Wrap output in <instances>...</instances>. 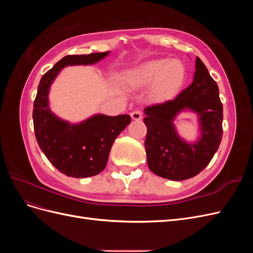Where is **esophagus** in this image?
Returning a JSON list of instances; mask_svg holds the SVG:
<instances>
[{
  "label": "esophagus",
  "mask_w": 253,
  "mask_h": 253,
  "mask_svg": "<svg viewBox=\"0 0 253 253\" xmlns=\"http://www.w3.org/2000/svg\"><path fill=\"white\" fill-rule=\"evenodd\" d=\"M131 117L133 120H136V121H139L142 119V115L139 111H134L131 113Z\"/></svg>",
  "instance_id": "1"
}]
</instances>
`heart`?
<instances>
[{
    "label": "heart",
    "mask_w": 253,
    "mask_h": 253,
    "mask_svg": "<svg viewBox=\"0 0 253 253\" xmlns=\"http://www.w3.org/2000/svg\"><path fill=\"white\" fill-rule=\"evenodd\" d=\"M186 79V67L179 60L151 59L129 70L126 82L129 87L140 89L150 86L153 101L167 102L179 93Z\"/></svg>",
    "instance_id": "heart-1"
}]
</instances>
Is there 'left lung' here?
Listing matches in <instances>:
<instances>
[{"label": "left lung", "mask_w": 253, "mask_h": 253, "mask_svg": "<svg viewBox=\"0 0 253 253\" xmlns=\"http://www.w3.org/2000/svg\"><path fill=\"white\" fill-rule=\"evenodd\" d=\"M198 117L197 139L188 142L173 121L181 112ZM148 133L144 141L149 169L160 177L185 180L193 177L211 162L223 135V105L218 86L200 58H196L193 81L174 100L147 106L143 111Z\"/></svg>", "instance_id": "obj_1"}]
</instances>
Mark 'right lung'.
Returning <instances> with one entry per match:
<instances>
[{
    "mask_svg": "<svg viewBox=\"0 0 253 253\" xmlns=\"http://www.w3.org/2000/svg\"><path fill=\"white\" fill-rule=\"evenodd\" d=\"M109 55L110 51L66 56L43 75L38 86L33 112L38 144L51 165L70 177L85 178L102 172L115 139L131 124V117L98 113L71 124L50 110V86L64 67L93 65Z\"/></svg>",
    "mask_w": 253,
    "mask_h": 253,
    "instance_id": "right-lung-1",
    "label": "right lung"
}]
</instances>
